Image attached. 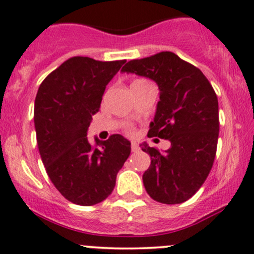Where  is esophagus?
Instances as JSON below:
<instances>
[{"instance_id": "esophagus-1", "label": "esophagus", "mask_w": 254, "mask_h": 254, "mask_svg": "<svg viewBox=\"0 0 254 254\" xmlns=\"http://www.w3.org/2000/svg\"><path fill=\"white\" fill-rule=\"evenodd\" d=\"M130 149H132L133 152H137L139 150V145L135 141H132V144H130Z\"/></svg>"}]
</instances>
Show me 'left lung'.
<instances>
[{"instance_id":"1","label":"left lung","mask_w":254,"mask_h":254,"mask_svg":"<svg viewBox=\"0 0 254 254\" xmlns=\"http://www.w3.org/2000/svg\"><path fill=\"white\" fill-rule=\"evenodd\" d=\"M122 71L157 83L160 102L148 137L171 141L163 154L141 144L151 157L143 174L146 192L161 203L185 202L202 187L217 152L219 111L213 87L198 67L172 52L129 61Z\"/></svg>"}]
</instances>
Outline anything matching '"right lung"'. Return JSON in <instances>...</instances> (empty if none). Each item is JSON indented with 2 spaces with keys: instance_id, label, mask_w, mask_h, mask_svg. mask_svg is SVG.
<instances>
[{
  "instance_id": "add662e5",
  "label": "right lung",
  "mask_w": 254,
  "mask_h": 254,
  "mask_svg": "<svg viewBox=\"0 0 254 254\" xmlns=\"http://www.w3.org/2000/svg\"><path fill=\"white\" fill-rule=\"evenodd\" d=\"M125 62L72 57L37 91L34 121L41 159L54 187L72 203L93 206L104 201L130 154V143L120 134L94 143L87 138L106 84Z\"/></svg>"
}]
</instances>
